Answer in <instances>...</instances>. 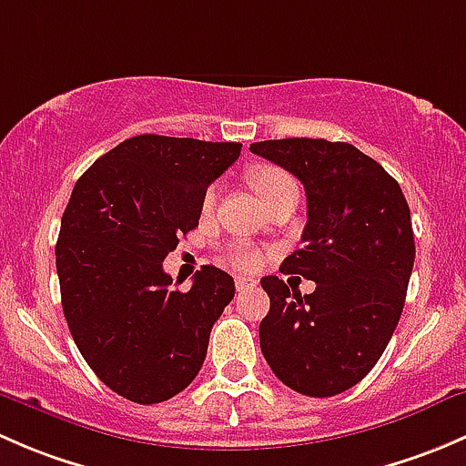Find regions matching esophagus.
<instances>
[{"mask_svg": "<svg viewBox=\"0 0 466 466\" xmlns=\"http://www.w3.org/2000/svg\"><path fill=\"white\" fill-rule=\"evenodd\" d=\"M252 286H257V279H252V277H246V275H238L237 277V289L238 290L252 289Z\"/></svg>", "mask_w": 466, "mask_h": 466, "instance_id": "34e87169", "label": "esophagus"}]
</instances>
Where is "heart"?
I'll list each match as a JSON object with an SVG mask.
<instances>
[{
    "label": "heart",
    "instance_id": "heart-1",
    "mask_svg": "<svg viewBox=\"0 0 466 466\" xmlns=\"http://www.w3.org/2000/svg\"><path fill=\"white\" fill-rule=\"evenodd\" d=\"M286 182H293V180H290L289 173L279 171V168H261V171H257L255 177H252V185H255V189L259 191L263 200H266L272 191L284 187ZM216 198H218V187H209L203 198V209L209 211L211 207L216 205ZM257 261H259V255H257L252 248L241 246L232 252V263L238 268H252L257 266Z\"/></svg>",
    "mask_w": 466,
    "mask_h": 466
}]
</instances>
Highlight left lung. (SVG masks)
<instances>
[{
    "instance_id": "obj_1",
    "label": "left lung",
    "mask_w": 466,
    "mask_h": 466,
    "mask_svg": "<svg viewBox=\"0 0 466 466\" xmlns=\"http://www.w3.org/2000/svg\"><path fill=\"white\" fill-rule=\"evenodd\" d=\"M250 150L304 185V248L279 270L316 281L302 298L263 277L261 354L295 392L333 397L368 377L401 318L415 263L410 207L399 182L351 144L290 137Z\"/></svg>"
}]
</instances>
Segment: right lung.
<instances>
[{"instance_id": "1", "label": "right lung", "mask_w": 466, "mask_h": 466, "mask_svg": "<svg viewBox=\"0 0 466 466\" xmlns=\"http://www.w3.org/2000/svg\"><path fill=\"white\" fill-rule=\"evenodd\" d=\"M237 142L137 135L78 177L60 220L56 268L74 342L98 379L135 403L167 401L203 368L234 279L203 266L177 290L162 261L198 228L207 187Z\"/></svg>"}]
</instances>
